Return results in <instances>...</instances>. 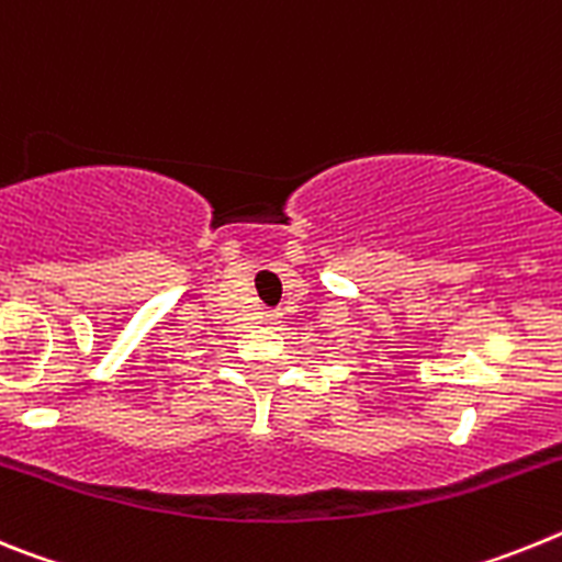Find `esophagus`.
<instances>
[{
  "label": "esophagus",
  "mask_w": 562,
  "mask_h": 562,
  "mask_svg": "<svg viewBox=\"0 0 562 562\" xmlns=\"http://www.w3.org/2000/svg\"><path fill=\"white\" fill-rule=\"evenodd\" d=\"M267 321H270V324H276V312H270V315H267Z\"/></svg>",
  "instance_id": "1"
}]
</instances>
